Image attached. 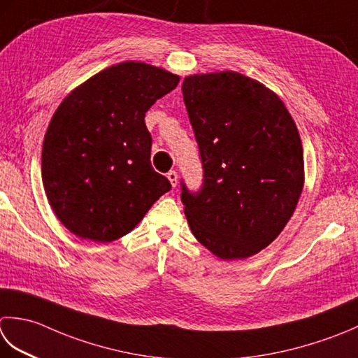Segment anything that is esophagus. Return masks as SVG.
I'll return each instance as SVG.
<instances>
[{
  "label": "esophagus",
  "mask_w": 358,
  "mask_h": 358,
  "mask_svg": "<svg viewBox=\"0 0 358 358\" xmlns=\"http://www.w3.org/2000/svg\"><path fill=\"white\" fill-rule=\"evenodd\" d=\"M167 178H169L172 187H177L178 186V173L175 171H169L167 172Z\"/></svg>",
  "instance_id": "esophagus-1"
}]
</instances>
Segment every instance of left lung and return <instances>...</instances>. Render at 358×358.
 Returning a JSON list of instances; mask_svg holds the SVG:
<instances>
[{
  "label": "left lung",
  "mask_w": 358,
  "mask_h": 358,
  "mask_svg": "<svg viewBox=\"0 0 358 358\" xmlns=\"http://www.w3.org/2000/svg\"><path fill=\"white\" fill-rule=\"evenodd\" d=\"M183 99L199 143L203 186L181 201L192 234L223 261L276 239L304 186L296 124L279 96L236 71L185 77Z\"/></svg>",
  "instance_id": "8db88e82"
}]
</instances>
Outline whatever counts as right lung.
I'll use <instances>...</instances> for the list:
<instances>
[{
  "label": "right lung",
  "instance_id": "add662e5",
  "mask_svg": "<svg viewBox=\"0 0 358 358\" xmlns=\"http://www.w3.org/2000/svg\"><path fill=\"white\" fill-rule=\"evenodd\" d=\"M180 76L144 62L102 69L69 93L48 125L41 180L54 214L77 237L129 234L171 189L150 164L145 111Z\"/></svg>",
  "mask_w": 358,
  "mask_h": 358
}]
</instances>
